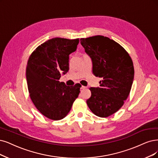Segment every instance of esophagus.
Masks as SVG:
<instances>
[{
	"instance_id": "esophagus-1",
	"label": "esophagus",
	"mask_w": 158,
	"mask_h": 158,
	"mask_svg": "<svg viewBox=\"0 0 158 158\" xmlns=\"http://www.w3.org/2000/svg\"><path fill=\"white\" fill-rule=\"evenodd\" d=\"M81 89H82V90H84V89H86V87L85 86H82L81 87Z\"/></svg>"
}]
</instances>
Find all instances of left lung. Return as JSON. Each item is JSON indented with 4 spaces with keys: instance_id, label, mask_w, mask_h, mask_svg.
I'll use <instances>...</instances> for the list:
<instances>
[{
    "instance_id": "left-lung-1",
    "label": "left lung",
    "mask_w": 158,
    "mask_h": 158,
    "mask_svg": "<svg viewBox=\"0 0 158 158\" xmlns=\"http://www.w3.org/2000/svg\"><path fill=\"white\" fill-rule=\"evenodd\" d=\"M80 41L92 59L93 73L102 79L100 87L89 89L91 96L86 103L96 116L107 117L118 111L130 94L134 78L133 61L119 44L107 37L98 35Z\"/></svg>"
}]
</instances>
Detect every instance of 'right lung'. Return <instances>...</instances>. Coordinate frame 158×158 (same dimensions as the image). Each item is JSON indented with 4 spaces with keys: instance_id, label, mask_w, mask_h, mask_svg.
Wrapping results in <instances>:
<instances>
[{
    "instance_id": "right-lung-1",
    "label": "right lung",
    "mask_w": 158,
    "mask_h": 158,
    "mask_svg": "<svg viewBox=\"0 0 158 158\" xmlns=\"http://www.w3.org/2000/svg\"><path fill=\"white\" fill-rule=\"evenodd\" d=\"M79 39L55 38L39 45L27 62L26 77L31 100L39 111L51 120L68 114L81 85L66 86L59 79L69 70V55L77 49Z\"/></svg>"
}]
</instances>
